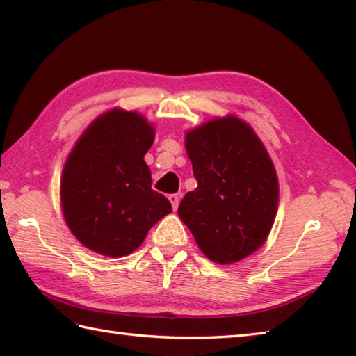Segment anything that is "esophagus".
Wrapping results in <instances>:
<instances>
[{
	"instance_id": "34e87169",
	"label": "esophagus",
	"mask_w": 356,
	"mask_h": 356,
	"mask_svg": "<svg viewBox=\"0 0 356 356\" xmlns=\"http://www.w3.org/2000/svg\"><path fill=\"white\" fill-rule=\"evenodd\" d=\"M168 200L171 202V207H172V209L176 211V209H177V207H179V195H177V194H171L170 197H168Z\"/></svg>"
}]
</instances>
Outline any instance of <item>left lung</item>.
<instances>
[{"label":"left lung","mask_w":356,"mask_h":356,"mask_svg":"<svg viewBox=\"0 0 356 356\" xmlns=\"http://www.w3.org/2000/svg\"><path fill=\"white\" fill-rule=\"evenodd\" d=\"M197 188L177 214L207 259L232 264L266 241L278 208L275 166L252 127L214 118L185 133Z\"/></svg>","instance_id":"8db88e82"}]
</instances>
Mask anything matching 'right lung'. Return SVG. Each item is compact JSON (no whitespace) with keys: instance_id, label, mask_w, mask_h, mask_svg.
I'll return each instance as SVG.
<instances>
[{"instance_id":"right-lung-1","label":"right lung","mask_w":356,"mask_h":356,"mask_svg":"<svg viewBox=\"0 0 356 356\" xmlns=\"http://www.w3.org/2000/svg\"><path fill=\"white\" fill-rule=\"evenodd\" d=\"M154 136V125L138 111L111 108L72 148L61 174V209L90 251L111 259L131 254L171 213L170 200L151 190L143 161Z\"/></svg>"}]
</instances>
